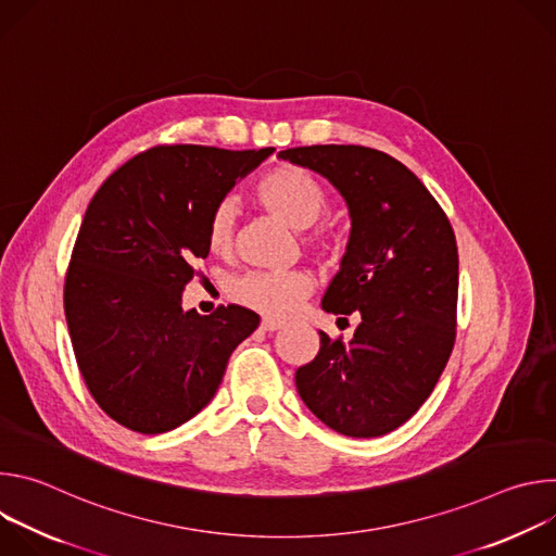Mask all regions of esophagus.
I'll use <instances>...</instances> for the list:
<instances>
[{"instance_id":"34e87169","label":"esophagus","mask_w":556,"mask_h":556,"mask_svg":"<svg viewBox=\"0 0 556 556\" xmlns=\"http://www.w3.org/2000/svg\"><path fill=\"white\" fill-rule=\"evenodd\" d=\"M281 328H283L281 321H275V319H264V321H262V330H264V332H277V330H281Z\"/></svg>"}]
</instances>
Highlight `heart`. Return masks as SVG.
Segmentation results:
<instances>
[{
	"mask_svg": "<svg viewBox=\"0 0 556 556\" xmlns=\"http://www.w3.org/2000/svg\"><path fill=\"white\" fill-rule=\"evenodd\" d=\"M257 200L292 228H307L328 206V195L309 172L296 165H277L255 185ZM232 206L219 202L206 226V242L213 253H226L232 244ZM314 247L328 249L326 237H312ZM312 281L301 270H255L237 279L232 296L273 319H286L309 294Z\"/></svg>",
	"mask_w": 556,
	"mask_h": 556,
	"instance_id": "obj_1",
	"label": "heart"
}]
</instances>
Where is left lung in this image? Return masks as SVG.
<instances>
[{
    "mask_svg": "<svg viewBox=\"0 0 556 556\" xmlns=\"http://www.w3.org/2000/svg\"><path fill=\"white\" fill-rule=\"evenodd\" d=\"M328 178L352 230L324 309L361 312L350 343L319 332L321 348L294 374L307 409L337 433L378 438L429 399L455 343L457 244L448 217L395 157L361 144L279 151Z\"/></svg>",
    "mask_w": 556,
    "mask_h": 556,
    "instance_id": "8db88e82",
    "label": "left lung"
}]
</instances>
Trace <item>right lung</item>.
Instances as JSON below:
<instances>
[{
	"label": "right lung",
	"mask_w": 556,
	"mask_h": 556,
	"mask_svg": "<svg viewBox=\"0 0 556 556\" xmlns=\"http://www.w3.org/2000/svg\"><path fill=\"white\" fill-rule=\"evenodd\" d=\"M273 151L153 147L94 193L63 305L78 369L118 425L155 435L191 420L213 401L232 350L257 330L260 316L242 305L185 312L182 290L211 251L213 208Z\"/></svg>",
	"instance_id": "right-lung-1"
}]
</instances>
